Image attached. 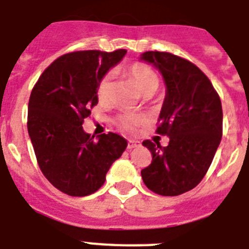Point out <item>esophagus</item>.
<instances>
[{"label": "esophagus", "instance_id": "1", "mask_svg": "<svg viewBox=\"0 0 249 249\" xmlns=\"http://www.w3.org/2000/svg\"><path fill=\"white\" fill-rule=\"evenodd\" d=\"M140 146V142L138 141H133V140H128V143H127V148L132 149L136 148V147Z\"/></svg>", "mask_w": 249, "mask_h": 249}]
</instances>
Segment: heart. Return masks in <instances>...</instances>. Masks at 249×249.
<instances>
[{"instance_id":"1","label":"heart","mask_w":249,"mask_h":249,"mask_svg":"<svg viewBox=\"0 0 249 249\" xmlns=\"http://www.w3.org/2000/svg\"><path fill=\"white\" fill-rule=\"evenodd\" d=\"M127 73L129 74L132 80L135 81L140 91L146 96H151L157 91L160 86V78L157 73L152 70L149 66L141 62H135L127 67ZM112 82V72H107L103 74L97 82L96 93L101 102L108 100L109 91H111ZM143 117L140 114L133 113H123L117 117V124L120 128L126 132H133L141 123H143Z\"/></svg>"}]
</instances>
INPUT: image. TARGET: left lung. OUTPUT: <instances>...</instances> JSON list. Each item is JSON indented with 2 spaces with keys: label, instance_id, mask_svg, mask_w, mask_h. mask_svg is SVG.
<instances>
[{
  "label": "left lung",
  "instance_id": "obj_1",
  "mask_svg": "<svg viewBox=\"0 0 249 249\" xmlns=\"http://www.w3.org/2000/svg\"><path fill=\"white\" fill-rule=\"evenodd\" d=\"M141 59L153 63L166 82L156 132L169 137L167 147L142 142L152 162L141 176L152 192L182 195L203 179L218 148L223 131L221 98L210 78L188 59L158 51H147Z\"/></svg>",
  "mask_w": 249,
  "mask_h": 249
}]
</instances>
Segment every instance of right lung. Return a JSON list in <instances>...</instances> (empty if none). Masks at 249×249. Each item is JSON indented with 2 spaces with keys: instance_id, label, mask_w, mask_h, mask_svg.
<instances>
[{
  "instance_id": "add662e5",
  "label": "right lung",
  "mask_w": 249,
  "mask_h": 249,
  "mask_svg": "<svg viewBox=\"0 0 249 249\" xmlns=\"http://www.w3.org/2000/svg\"><path fill=\"white\" fill-rule=\"evenodd\" d=\"M76 51L51 63L34 86L28 101L27 129L41 172L50 183L72 197H85L102 187L127 141L117 133L94 136L83 121L98 103L101 77L126 54Z\"/></svg>"
}]
</instances>
